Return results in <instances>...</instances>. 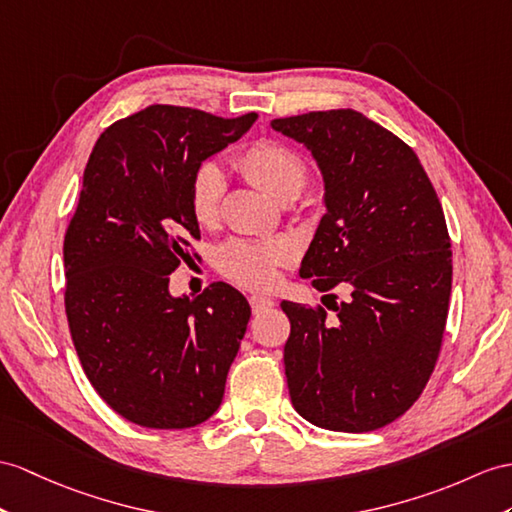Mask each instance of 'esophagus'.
Wrapping results in <instances>:
<instances>
[{"label":"esophagus","mask_w":512,"mask_h":512,"mask_svg":"<svg viewBox=\"0 0 512 512\" xmlns=\"http://www.w3.org/2000/svg\"><path fill=\"white\" fill-rule=\"evenodd\" d=\"M249 304H252V310L258 315V313H263V310L273 308V299L267 295H252L249 297Z\"/></svg>","instance_id":"esophagus-1"}]
</instances>
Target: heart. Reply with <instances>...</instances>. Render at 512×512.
<instances>
[{"mask_svg": "<svg viewBox=\"0 0 512 512\" xmlns=\"http://www.w3.org/2000/svg\"><path fill=\"white\" fill-rule=\"evenodd\" d=\"M236 169L260 191L280 204H289L304 191L308 167L295 149L278 141H256L247 145L234 160ZM226 178L213 162L199 165L189 182L191 213L199 226H213L221 215ZM289 260V247L280 241L230 239L217 247L215 265L221 276L247 286L267 289L278 278V269Z\"/></svg>", "mask_w": 512, "mask_h": 512, "instance_id": "obj_1", "label": "heart"}]
</instances>
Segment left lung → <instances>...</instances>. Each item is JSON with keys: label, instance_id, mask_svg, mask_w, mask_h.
Returning a JSON list of instances; mask_svg holds the SVG:
<instances>
[{"label": "left lung", "instance_id": "obj_1", "mask_svg": "<svg viewBox=\"0 0 512 512\" xmlns=\"http://www.w3.org/2000/svg\"><path fill=\"white\" fill-rule=\"evenodd\" d=\"M271 128L310 149L326 186L299 276L321 293L350 289L334 321L321 306L280 304L291 402L326 430L384 428L419 400L441 352L452 293L441 202L413 149L363 112L317 110Z\"/></svg>", "mask_w": 512, "mask_h": 512}]
</instances>
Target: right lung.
Segmentation results:
<instances>
[{
  "label": "right lung",
  "mask_w": 512,
  "mask_h": 512,
  "mask_svg": "<svg viewBox=\"0 0 512 512\" xmlns=\"http://www.w3.org/2000/svg\"><path fill=\"white\" fill-rule=\"evenodd\" d=\"M256 117L156 104L108 126L86 162L62 245L69 332L93 389L136 426L193 428L223 400L252 308L226 282L171 297L169 273L199 239L193 171Z\"/></svg>",
  "instance_id": "right-lung-1"
}]
</instances>
